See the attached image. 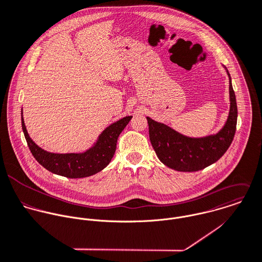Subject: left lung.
<instances>
[{"label":"left lung","instance_id":"obj_1","mask_svg":"<svg viewBox=\"0 0 262 262\" xmlns=\"http://www.w3.org/2000/svg\"><path fill=\"white\" fill-rule=\"evenodd\" d=\"M230 101V113L225 126L216 135L204 138L185 137L147 117L150 141L159 160L169 168L189 172L201 170L216 162L231 146L237 127L238 108L231 76Z\"/></svg>","mask_w":262,"mask_h":262}]
</instances>
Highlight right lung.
Returning <instances> with one entry per match:
<instances>
[{
  "mask_svg": "<svg viewBox=\"0 0 262 262\" xmlns=\"http://www.w3.org/2000/svg\"><path fill=\"white\" fill-rule=\"evenodd\" d=\"M130 119L132 116H125L109 125L100 135L97 143L84 153L68 154H56L42 150L29 138L23 117H21V124L28 148L41 166L58 176L80 179L101 171L110 163L116 150L117 139Z\"/></svg>",
  "mask_w": 262,
  "mask_h": 262,
  "instance_id": "1",
  "label": "right lung"
}]
</instances>
